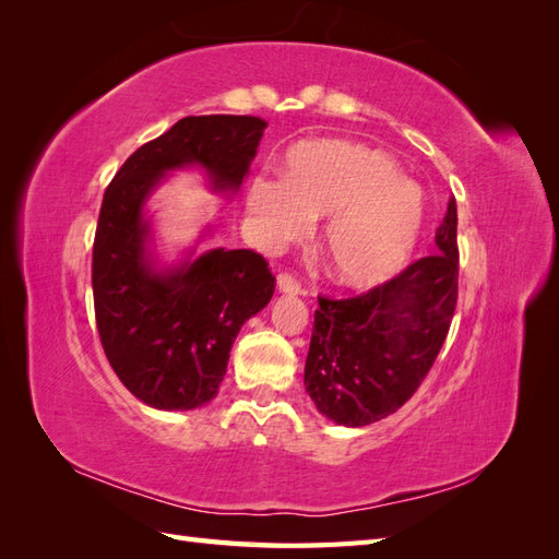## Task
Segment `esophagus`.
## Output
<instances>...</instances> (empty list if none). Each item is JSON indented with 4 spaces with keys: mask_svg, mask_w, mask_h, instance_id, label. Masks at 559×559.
Masks as SVG:
<instances>
[{
    "mask_svg": "<svg viewBox=\"0 0 559 559\" xmlns=\"http://www.w3.org/2000/svg\"><path fill=\"white\" fill-rule=\"evenodd\" d=\"M277 292L284 296H298L300 294V284L292 275H277Z\"/></svg>",
    "mask_w": 559,
    "mask_h": 559,
    "instance_id": "esophagus-1",
    "label": "esophagus"
}]
</instances>
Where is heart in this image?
I'll return each mask as SVG.
<instances>
[{"label":"heart","instance_id":"1","mask_svg":"<svg viewBox=\"0 0 559 559\" xmlns=\"http://www.w3.org/2000/svg\"><path fill=\"white\" fill-rule=\"evenodd\" d=\"M247 210L267 245L296 240L326 215L319 251L329 275L347 289L394 277L425 224V200L392 156L337 140L294 146L284 158V179L253 177Z\"/></svg>","mask_w":559,"mask_h":559}]
</instances>
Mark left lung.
<instances>
[{"mask_svg": "<svg viewBox=\"0 0 559 559\" xmlns=\"http://www.w3.org/2000/svg\"><path fill=\"white\" fill-rule=\"evenodd\" d=\"M436 253L357 298H319L306 392L343 427L396 413L441 352L456 306V205L436 228Z\"/></svg>", "mask_w": 559, "mask_h": 559, "instance_id": "8db88e82", "label": "left lung"}]
</instances>
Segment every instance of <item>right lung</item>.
<instances>
[{"label": "right lung", "instance_id": "1", "mask_svg": "<svg viewBox=\"0 0 559 559\" xmlns=\"http://www.w3.org/2000/svg\"><path fill=\"white\" fill-rule=\"evenodd\" d=\"M265 128L257 116H186L134 151L105 191L93 247L99 341L118 380L156 411H195L216 396L235 337L273 298L275 277L251 249H202L212 224L165 261L148 200L179 170H200L212 193L235 198Z\"/></svg>", "mask_w": 559, "mask_h": 559}]
</instances>
